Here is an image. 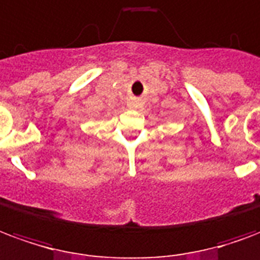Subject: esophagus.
Here are the masks:
<instances>
[{
  "mask_svg": "<svg viewBox=\"0 0 260 260\" xmlns=\"http://www.w3.org/2000/svg\"><path fill=\"white\" fill-rule=\"evenodd\" d=\"M128 107H129V109H136V107H139V102L136 101V99H134V101H131L129 103H128Z\"/></svg>",
  "mask_w": 260,
  "mask_h": 260,
  "instance_id": "34e87169",
  "label": "esophagus"
}]
</instances>
